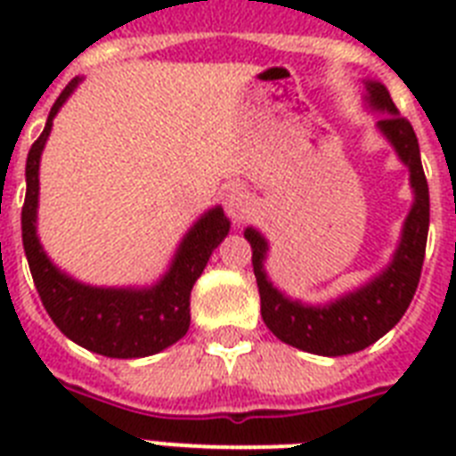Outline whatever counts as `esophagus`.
<instances>
[{"mask_svg":"<svg viewBox=\"0 0 456 456\" xmlns=\"http://www.w3.org/2000/svg\"><path fill=\"white\" fill-rule=\"evenodd\" d=\"M224 208H227L232 220L243 222L253 213V199H250V193L243 186H232L227 196H224Z\"/></svg>","mask_w":456,"mask_h":456,"instance_id":"1","label":"esophagus"}]
</instances>
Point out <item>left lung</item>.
<instances>
[{
    "instance_id": "1",
    "label": "left lung",
    "mask_w": 456,
    "mask_h": 456,
    "mask_svg": "<svg viewBox=\"0 0 456 456\" xmlns=\"http://www.w3.org/2000/svg\"><path fill=\"white\" fill-rule=\"evenodd\" d=\"M367 102L371 109L386 113L379 120V130L395 146L400 160L410 167V182L414 189V206L404 220L403 239L393 256V263L367 286L347 293L343 298L329 305H303L279 293L265 274V236L253 227L243 232L253 248L260 312L267 329L289 346L324 357L353 354L386 336L410 307L426 256L431 203L414 127L407 118L397 113L388 89L381 82H367Z\"/></svg>"
}]
</instances>
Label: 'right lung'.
Listing matches in <instances>:
<instances>
[{"label": "right lung", "instance_id": "obj_1", "mask_svg": "<svg viewBox=\"0 0 456 456\" xmlns=\"http://www.w3.org/2000/svg\"><path fill=\"white\" fill-rule=\"evenodd\" d=\"M77 80L68 85L49 110L46 125L37 142L32 144L25 163V203L20 213L23 248L30 265L32 281L53 324L61 333L96 354L132 360L149 357L177 343L189 331V296L206 270L208 260L220 241L227 236L229 220L222 208H213L200 217L184 241L170 270L151 289H94L56 270L39 246L37 239V196H39V156L52 132L53 116L59 113Z\"/></svg>", "mask_w": 456, "mask_h": 456}]
</instances>
